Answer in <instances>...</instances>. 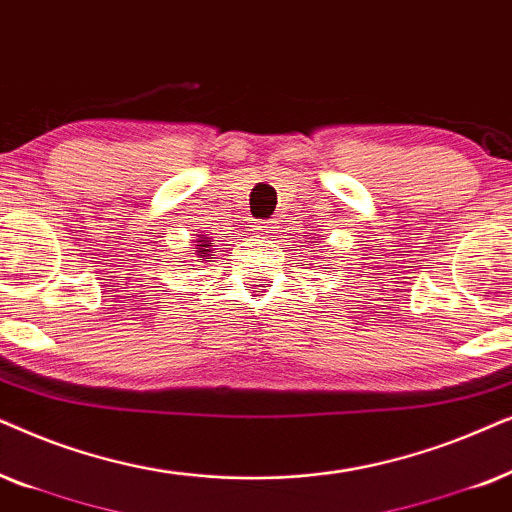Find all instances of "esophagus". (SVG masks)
<instances>
[{"instance_id":"34e87169","label":"esophagus","mask_w":512,"mask_h":512,"mask_svg":"<svg viewBox=\"0 0 512 512\" xmlns=\"http://www.w3.org/2000/svg\"><path fill=\"white\" fill-rule=\"evenodd\" d=\"M257 231H260V236H269V234H274L276 227L271 222H264V224H260V227H257Z\"/></svg>"}]
</instances>
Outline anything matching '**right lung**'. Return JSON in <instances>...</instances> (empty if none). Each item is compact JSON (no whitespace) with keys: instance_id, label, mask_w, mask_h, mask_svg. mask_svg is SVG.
<instances>
[{"instance_id":"1","label":"right lung","mask_w":512,"mask_h":512,"mask_svg":"<svg viewBox=\"0 0 512 512\" xmlns=\"http://www.w3.org/2000/svg\"><path fill=\"white\" fill-rule=\"evenodd\" d=\"M199 245H196V250H194V255L196 257H201L203 262H210V252H213V245H210V241L208 238H199V241H196Z\"/></svg>"}]
</instances>
